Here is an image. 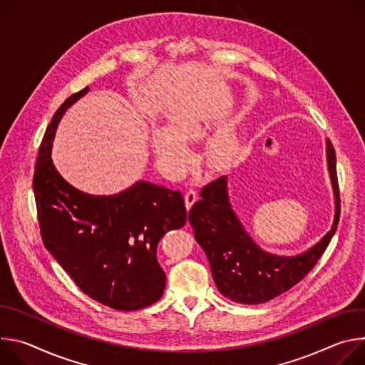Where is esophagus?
Listing matches in <instances>:
<instances>
[{"mask_svg": "<svg viewBox=\"0 0 365 365\" xmlns=\"http://www.w3.org/2000/svg\"><path fill=\"white\" fill-rule=\"evenodd\" d=\"M196 199H197V193H196V190L189 189V190L186 192V195H185V205H186L187 210H190L192 205L196 202Z\"/></svg>", "mask_w": 365, "mask_h": 365, "instance_id": "esophagus-1", "label": "esophagus"}]
</instances>
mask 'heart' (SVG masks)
I'll return each mask as SVG.
<instances>
[{"label": "heart", "mask_w": 365, "mask_h": 365, "mask_svg": "<svg viewBox=\"0 0 365 365\" xmlns=\"http://www.w3.org/2000/svg\"><path fill=\"white\" fill-rule=\"evenodd\" d=\"M203 130L205 121L197 108H180L170 117L169 128L158 127L151 133L155 159L170 175L183 173L190 158V150L185 141L202 137ZM240 151L241 143L237 133L227 128L211 140L206 155L214 168H225L238 158Z\"/></svg>", "instance_id": "heart-1"}]
</instances>
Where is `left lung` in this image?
I'll list each match as a JSON object with an SVG mask.
<instances>
[{
	"instance_id": "left-lung-1",
	"label": "left lung",
	"mask_w": 365,
	"mask_h": 365,
	"mask_svg": "<svg viewBox=\"0 0 365 365\" xmlns=\"http://www.w3.org/2000/svg\"><path fill=\"white\" fill-rule=\"evenodd\" d=\"M327 162L335 195L334 224L319 242L294 257L270 254L252 241L231 207L227 176L202 187L200 199L189 211V222L222 296L244 304L264 303L292 289L315 267L336 231L341 214L336 155L329 140Z\"/></svg>"
}]
</instances>
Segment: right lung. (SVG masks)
<instances>
[{
    "instance_id": "obj_1",
    "label": "right lung",
    "mask_w": 365,
    "mask_h": 365,
    "mask_svg": "<svg viewBox=\"0 0 365 365\" xmlns=\"http://www.w3.org/2000/svg\"><path fill=\"white\" fill-rule=\"evenodd\" d=\"M89 88L71 95L51 118L38 148L33 176L40 234L47 251L91 299L117 310L158 302L166 274L158 244L186 222L179 190L148 182L110 196L81 192L51 162V143L65 111Z\"/></svg>"
}]
</instances>
